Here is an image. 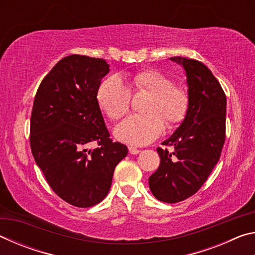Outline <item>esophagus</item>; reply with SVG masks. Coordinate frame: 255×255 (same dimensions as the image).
Instances as JSON below:
<instances>
[{
  "mask_svg": "<svg viewBox=\"0 0 255 255\" xmlns=\"http://www.w3.org/2000/svg\"><path fill=\"white\" fill-rule=\"evenodd\" d=\"M139 152H140V150L138 149V148H136V147H132V146H131V147H129V153L132 154V155H136V154H138Z\"/></svg>",
  "mask_w": 255,
  "mask_h": 255,
  "instance_id": "obj_1",
  "label": "esophagus"
}]
</instances>
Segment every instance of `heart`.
Here are the masks:
<instances>
[{"mask_svg":"<svg viewBox=\"0 0 255 255\" xmlns=\"http://www.w3.org/2000/svg\"><path fill=\"white\" fill-rule=\"evenodd\" d=\"M137 92L150 94L146 106V116H129L115 129L119 140L129 145H146L161 135L165 127L178 126L185 119L190 107L187 88L173 83L171 77L155 68L137 72L131 77ZM98 103L112 120L122 118L129 111L131 93L118 76L102 82L97 93Z\"/></svg>","mask_w":255,"mask_h":255,"instance_id":"b5f03b06","label":"heart"}]
</instances>
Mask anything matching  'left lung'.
Masks as SVG:
<instances>
[{
  "label": "left lung",
  "instance_id": "left-lung-1",
  "mask_svg": "<svg viewBox=\"0 0 255 255\" xmlns=\"http://www.w3.org/2000/svg\"><path fill=\"white\" fill-rule=\"evenodd\" d=\"M184 67L190 94L189 111L169 139L157 147L158 169L149 176L154 197L167 204L195 195L218 163L226 137V96L213 73L195 59L172 57Z\"/></svg>",
  "mask_w": 255,
  "mask_h": 255
}]
</instances>
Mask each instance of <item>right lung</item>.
I'll return each instance as SVG.
<instances>
[{
	"label": "right lung",
	"mask_w": 255,
	"mask_h": 255,
	"mask_svg": "<svg viewBox=\"0 0 255 255\" xmlns=\"http://www.w3.org/2000/svg\"><path fill=\"white\" fill-rule=\"evenodd\" d=\"M109 73L105 59L70 55L60 59L34 97L30 147L37 165L59 198L88 208L105 199L117 164L128 148L112 141L97 93ZM97 141L98 147L88 149Z\"/></svg>",
	"instance_id": "right-lung-1"
}]
</instances>
